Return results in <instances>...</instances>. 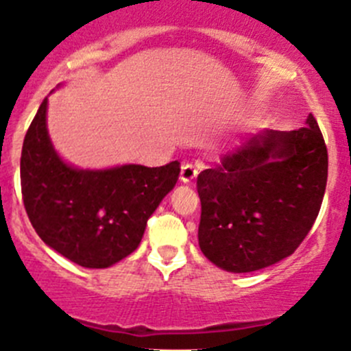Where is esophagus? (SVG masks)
Listing matches in <instances>:
<instances>
[{
  "label": "esophagus",
  "instance_id": "1",
  "mask_svg": "<svg viewBox=\"0 0 351 351\" xmlns=\"http://www.w3.org/2000/svg\"><path fill=\"white\" fill-rule=\"evenodd\" d=\"M197 168H195L194 165H191V162H186V165L182 166V171H180V180H182L183 183H191L192 180L197 176Z\"/></svg>",
  "mask_w": 351,
  "mask_h": 351
}]
</instances>
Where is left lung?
I'll return each instance as SVG.
<instances>
[{"label":"left lung","mask_w":351,"mask_h":351,"mask_svg":"<svg viewBox=\"0 0 351 351\" xmlns=\"http://www.w3.org/2000/svg\"><path fill=\"white\" fill-rule=\"evenodd\" d=\"M327 147L315 117L265 130L197 176L199 247L216 267L256 271L291 256L320 211Z\"/></svg>","instance_id":"left-lung-1"}]
</instances>
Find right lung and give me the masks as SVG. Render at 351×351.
<instances>
[{
	"instance_id": "right-lung-1",
	"label": "right lung",
	"mask_w": 351,
	"mask_h": 351,
	"mask_svg": "<svg viewBox=\"0 0 351 351\" xmlns=\"http://www.w3.org/2000/svg\"><path fill=\"white\" fill-rule=\"evenodd\" d=\"M48 98L32 119L21 157L25 211L41 241L84 268H107L140 245L147 220L173 191L180 162L80 169L48 135Z\"/></svg>"
}]
</instances>
